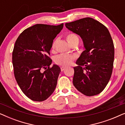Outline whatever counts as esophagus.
<instances>
[{"mask_svg":"<svg viewBox=\"0 0 125 125\" xmlns=\"http://www.w3.org/2000/svg\"><path fill=\"white\" fill-rule=\"evenodd\" d=\"M65 69H66L65 67H64V66H62V67L61 68V71H65Z\"/></svg>","mask_w":125,"mask_h":125,"instance_id":"34e87169","label":"esophagus"}]
</instances>
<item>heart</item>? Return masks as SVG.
Listing matches in <instances>:
<instances>
[{
	"mask_svg": "<svg viewBox=\"0 0 125 125\" xmlns=\"http://www.w3.org/2000/svg\"><path fill=\"white\" fill-rule=\"evenodd\" d=\"M66 40L69 42L70 45H72V44L79 42V39L76 35L74 33H69L66 36ZM56 44V40L53 42L51 46L52 50H54L55 48ZM74 56L70 55L68 54H61L60 55L57 56L56 57L55 62L57 65L61 66H68L72 63L73 61L74 60Z\"/></svg>",
	"mask_w": 125,
	"mask_h": 125,
	"instance_id": "1",
	"label": "heart"
}]
</instances>
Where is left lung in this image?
Segmentation results:
<instances>
[{"mask_svg":"<svg viewBox=\"0 0 125 125\" xmlns=\"http://www.w3.org/2000/svg\"><path fill=\"white\" fill-rule=\"evenodd\" d=\"M65 27L81 37L85 48L74 67L73 85L87 96L98 94L108 83L113 68L114 47L110 32L91 18L65 23Z\"/></svg>","mask_w":125,"mask_h":125,"instance_id":"left-lung-1","label":"left lung"}]
</instances>
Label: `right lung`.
Returning <instances> with one entry per match:
<instances>
[{
  "instance_id": "1",
  "label": "right lung",
  "mask_w": 125,
  "mask_h": 125,
  "mask_svg": "<svg viewBox=\"0 0 125 125\" xmlns=\"http://www.w3.org/2000/svg\"><path fill=\"white\" fill-rule=\"evenodd\" d=\"M63 26V23L37 24L24 31L15 42L12 52L15 79L23 93L34 101L47 100L57 85L60 68L56 64L49 67L52 61L48 56Z\"/></svg>"
}]
</instances>
